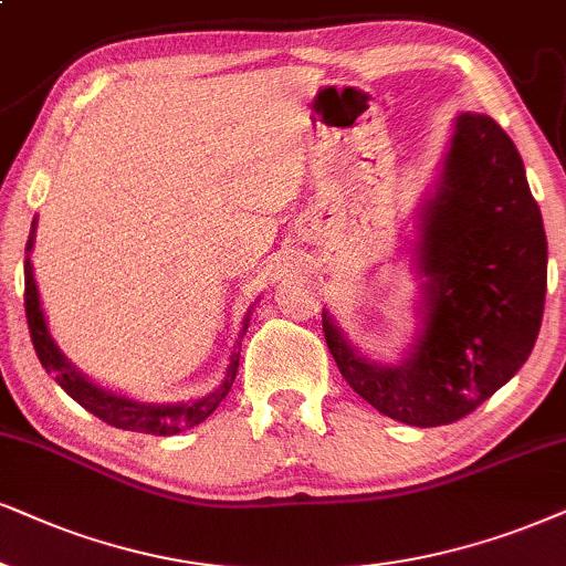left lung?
Listing matches in <instances>:
<instances>
[{
  "label": "left lung",
  "mask_w": 566,
  "mask_h": 566,
  "mask_svg": "<svg viewBox=\"0 0 566 566\" xmlns=\"http://www.w3.org/2000/svg\"><path fill=\"white\" fill-rule=\"evenodd\" d=\"M546 232L510 135L457 117L418 245L426 318L402 366L366 363L324 316L336 368L366 402L407 426H447L502 389L533 353L546 300Z\"/></svg>",
  "instance_id": "8db88e82"
}]
</instances>
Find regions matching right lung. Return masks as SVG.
<instances>
[{
  "instance_id": "1",
  "label": "right lung",
  "mask_w": 566,
  "mask_h": 566,
  "mask_svg": "<svg viewBox=\"0 0 566 566\" xmlns=\"http://www.w3.org/2000/svg\"><path fill=\"white\" fill-rule=\"evenodd\" d=\"M31 245H33V232L25 250H31ZM25 318H28V332H31L35 355H39L41 366L46 368V374H52L54 381L60 384L77 405H83L85 410L96 415V418L104 420V423L123 428V431L171 436V433L185 431V428L203 423V420L217 410L221 399L227 397V391L232 389L234 376H238L240 353H234L230 360V368H227L224 384H221L213 395L198 399V402L192 405H140V402H133V399L117 397L112 395V391L98 389V386L85 381V378L77 374L67 360H64V355L56 349L52 336H49L44 313H41V303H39V290H35L31 259H25ZM245 328L248 324L242 326V334H245Z\"/></svg>"
}]
</instances>
